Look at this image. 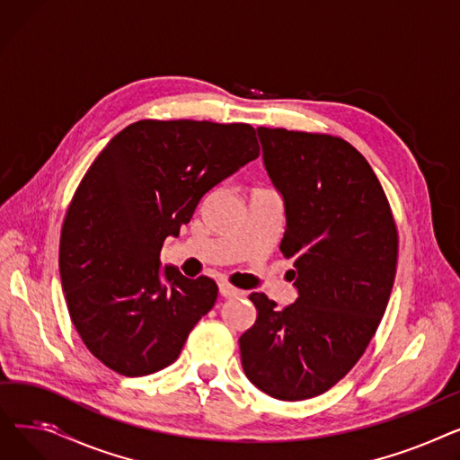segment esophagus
Masks as SVG:
<instances>
[{"instance_id": "obj_1", "label": "esophagus", "mask_w": 460, "mask_h": 460, "mask_svg": "<svg viewBox=\"0 0 460 460\" xmlns=\"http://www.w3.org/2000/svg\"><path fill=\"white\" fill-rule=\"evenodd\" d=\"M217 287H220V295H222L224 298H233V296H238V295H240L238 288H234V287L229 285V283H224V281H222Z\"/></svg>"}]
</instances>
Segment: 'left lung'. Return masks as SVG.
<instances>
[{
	"label": "left lung",
	"instance_id": "8db88e82",
	"mask_svg": "<svg viewBox=\"0 0 460 460\" xmlns=\"http://www.w3.org/2000/svg\"><path fill=\"white\" fill-rule=\"evenodd\" d=\"M262 162L285 203L279 250L295 259V304L252 293L255 324L240 335L252 384L279 401L328 392L366 352L388 305L397 227L388 198L350 143L257 128Z\"/></svg>",
	"mask_w": 460,
	"mask_h": 460
}]
</instances>
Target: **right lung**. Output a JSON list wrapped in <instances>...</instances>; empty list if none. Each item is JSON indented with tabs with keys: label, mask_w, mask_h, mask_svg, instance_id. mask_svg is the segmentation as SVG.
<instances>
[{
	"label": "right lung",
	"mask_w": 460,
	"mask_h": 460,
	"mask_svg": "<svg viewBox=\"0 0 460 460\" xmlns=\"http://www.w3.org/2000/svg\"><path fill=\"white\" fill-rule=\"evenodd\" d=\"M257 156L255 128L244 123L143 119L91 164L65 216L59 272L72 324L106 367L145 376L179 358L217 285L160 269L164 240Z\"/></svg>",
	"instance_id": "obj_1"
}]
</instances>
